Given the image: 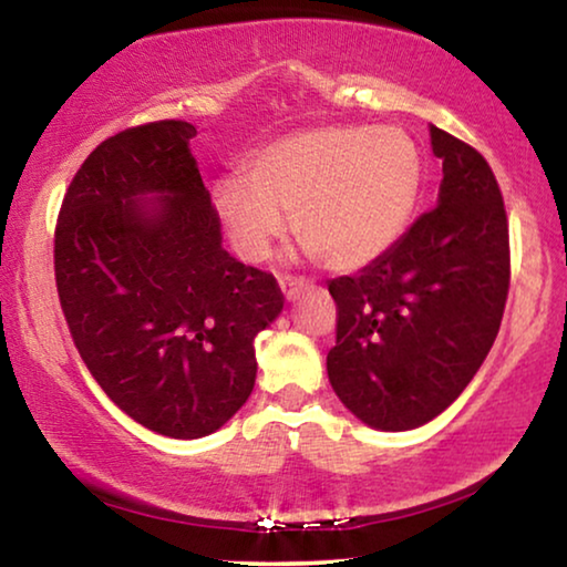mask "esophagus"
I'll list each match as a JSON object with an SVG mask.
<instances>
[{
  "mask_svg": "<svg viewBox=\"0 0 567 567\" xmlns=\"http://www.w3.org/2000/svg\"><path fill=\"white\" fill-rule=\"evenodd\" d=\"M278 286H281V291H284V297H286V299H297L299 293L307 289V281H305V278L281 276V278H278Z\"/></svg>",
  "mask_w": 567,
  "mask_h": 567,
  "instance_id": "34e87169",
  "label": "esophagus"
}]
</instances>
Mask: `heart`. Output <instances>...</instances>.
<instances>
[{
  "label": "heart",
  "instance_id": "obj_1",
  "mask_svg": "<svg viewBox=\"0 0 567 567\" xmlns=\"http://www.w3.org/2000/svg\"><path fill=\"white\" fill-rule=\"evenodd\" d=\"M423 154L402 128L328 123L258 150L247 177L216 183L214 208L229 243L258 260L293 231L322 266L359 270L382 258L413 219L423 188Z\"/></svg>",
  "mask_w": 567,
  "mask_h": 567
}]
</instances>
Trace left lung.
<instances>
[{
	"instance_id": "obj_1",
	"label": "left lung",
	"mask_w": 567,
	"mask_h": 567,
	"mask_svg": "<svg viewBox=\"0 0 567 567\" xmlns=\"http://www.w3.org/2000/svg\"><path fill=\"white\" fill-rule=\"evenodd\" d=\"M444 181L423 214L361 274L330 281L338 340L328 377L377 431L444 413L483 367L508 297V219L483 154L431 126Z\"/></svg>"
}]
</instances>
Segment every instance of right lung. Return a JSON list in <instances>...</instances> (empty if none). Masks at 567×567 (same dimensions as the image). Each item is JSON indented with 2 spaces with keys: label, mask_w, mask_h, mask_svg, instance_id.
Listing matches in <instances>:
<instances>
[{
  "label": "right lung",
  "mask_w": 567,
  "mask_h": 567,
  "mask_svg": "<svg viewBox=\"0 0 567 567\" xmlns=\"http://www.w3.org/2000/svg\"><path fill=\"white\" fill-rule=\"evenodd\" d=\"M193 136V123L157 121L105 138L69 185L53 247L90 374L169 439L208 436L245 405L255 336L284 309L276 278L221 247Z\"/></svg>",
  "instance_id": "1"
}]
</instances>
